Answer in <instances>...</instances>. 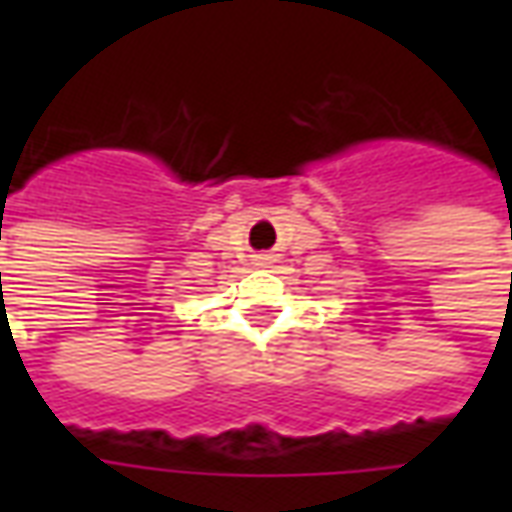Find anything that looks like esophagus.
Wrapping results in <instances>:
<instances>
[{"mask_svg":"<svg viewBox=\"0 0 512 512\" xmlns=\"http://www.w3.org/2000/svg\"><path fill=\"white\" fill-rule=\"evenodd\" d=\"M252 260H255L257 268H268L271 263H274V257H271V255H255Z\"/></svg>","mask_w":512,"mask_h":512,"instance_id":"1","label":"esophagus"}]
</instances>
